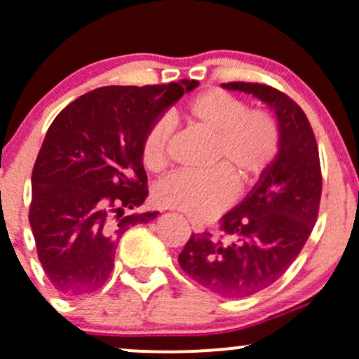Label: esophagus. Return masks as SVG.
Returning a JSON list of instances; mask_svg holds the SVG:
<instances>
[{"mask_svg": "<svg viewBox=\"0 0 359 359\" xmlns=\"http://www.w3.org/2000/svg\"><path fill=\"white\" fill-rule=\"evenodd\" d=\"M193 229H194V231H196V229H198V226H194V224H193Z\"/></svg>", "mask_w": 359, "mask_h": 359, "instance_id": "esophagus-1", "label": "esophagus"}]
</instances>
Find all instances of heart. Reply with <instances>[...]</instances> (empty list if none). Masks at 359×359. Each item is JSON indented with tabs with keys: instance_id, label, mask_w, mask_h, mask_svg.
<instances>
[{
	"instance_id": "heart-1",
	"label": "heart",
	"mask_w": 359,
	"mask_h": 359,
	"mask_svg": "<svg viewBox=\"0 0 359 359\" xmlns=\"http://www.w3.org/2000/svg\"><path fill=\"white\" fill-rule=\"evenodd\" d=\"M193 130L212 137L208 166L203 175L173 173L156 186L158 205L208 219L221 212L235 194V182L250 184L276 161L280 147V130L272 114L247 109L242 100L221 89L194 96L182 110ZM172 128L165 119L152 124L140 147L142 163L149 172H163L168 165Z\"/></svg>"
}]
</instances>
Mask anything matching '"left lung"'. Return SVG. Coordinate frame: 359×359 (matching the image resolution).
I'll return each instance as SVG.
<instances>
[{"label":"left lung","instance_id":"obj_1","mask_svg":"<svg viewBox=\"0 0 359 359\" xmlns=\"http://www.w3.org/2000/svg\"><path fill=\"white\" fill-rule=\"evenodd\" d=\"M222 87L256 96L276 110L279 154L242 203L219 219L221 235L191 233L179 264L200 286L245 298L280 279L304 249L318 221L323 175L314 131L298 103L266 83Z\"/></svg>","mask_w":359,"mask_h":359}]
</instances>
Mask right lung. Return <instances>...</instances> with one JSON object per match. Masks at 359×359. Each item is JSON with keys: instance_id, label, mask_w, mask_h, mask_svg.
Segmentation results:
<instances>
[{"instance_id": "obj_1", "label": "right lung", "mask_w": 359, "mask_h": 359, "mask_svg": "<svg viewBox=\"0 0 359 359\" xmlns=\"http://www.w3.org/2000/svg\"><path fill=\"white\" fill-rule=\"evenodd\" d=\"M196 86L184 79L100 87L50 124L33 166L29 224L45 276L62 297L100 290L112 272L119 236L158 215L124 214L149 194L142 140Z\"/></svg>"}]
</instances>
